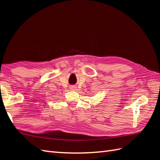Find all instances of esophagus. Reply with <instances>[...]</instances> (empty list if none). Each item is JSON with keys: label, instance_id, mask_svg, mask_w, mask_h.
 I'll return each mask as SVG.
<instances>
[{"label": "esophagus", "instance_id": "esophagus-1", "mask_svg": "<svg viewBox=\"0 0 160 160\" xmlns=\"http://www.w3.org/2000/svg\"><path fill=\"white\" fill-rule=\"evenodd\" d=\"M71 90H72V91H75V90H76V87H71Z\"/></svg>", "mask_w": 160, "mask_h": 160}]
</instances>
